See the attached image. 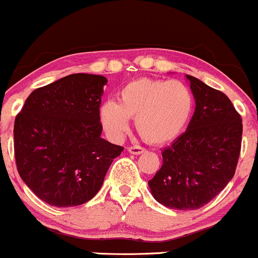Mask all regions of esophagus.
<instances>
[{
  "mask_svg": "<svg viewBox=\"0 0 258 258\" xmlns=\"http://www.w3.org/2000/svg\"><path fill=\"white\" fill-rule=\"evenodd\" d=\"M128 152L132 155H140V153L145 152V148L141 146H131V147H128Z\"/></svg>",
  "mask_w": 258,
  "mask_h": 258,
  "instance_id": "obj_1",
  "label": "esophagus"
}]
</instances>
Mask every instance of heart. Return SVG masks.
<instances>
[{"label":"heart","instance_id":"1","mask_svg":"<svg viewBox=\"0 0 258 258\" xmlns=\"http://www.w3.org/2000/svg\"><path fill=\"white\" fill-rule=\"evenodd\" d=\"M189 88L179 81L141 79L127 83L118 92V102L107 101L100 108L105 131L119 139L136 118V130L145 141L163 145L181 135L192 113Z\"/></svg>","mask_w":258,"mask_h":258}]
</instances>
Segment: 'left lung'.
Wrapping results in <instances>:
<instances>
[{"label":"left lung","mask_w":258,"mask_h":258,"mask_svg":"<svg viewBox=\"0 0 258 258\" xmlns=\"http://www.w3.org/2000/svg\"><path fill=\"white\" fill-rule=\"evenodd\" d=\"M196 101L186 132L162 151V166L148 181L155 200L168 209L197 210L215 199L235 175L242 118L230 98L186 75Z\"/></svg>","instance_id":"8db88e82"}]
</instances>
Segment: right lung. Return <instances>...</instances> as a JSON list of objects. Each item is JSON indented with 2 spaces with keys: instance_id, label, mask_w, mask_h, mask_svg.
<instances>
[{
  "instance_id": "right-lung-1",
  "label": "right lung",
  "mask_w": 258,
  "mask_h": 258,
  "mask_svg": "<svg viewBox=\"0 0 258 258\" xmlns=\"http://www.w3.org/2000/svg\"><path fill=\"white\" fill-rule=\"evenodd\" d=\"M107 79L74 74L27 97L14 127L21 178L51 206L90 201L101 188L122 146L101 137V97Z\"/></svg>"
}]
</instances>
